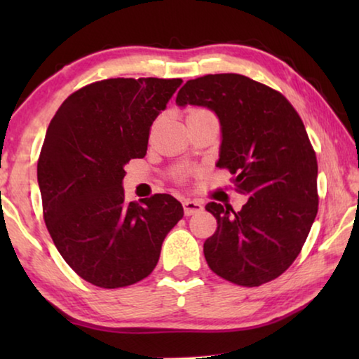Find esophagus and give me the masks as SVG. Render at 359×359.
<instances>
[{
  "instance_id": "34e87169",
  "label": "esophagus",
  "mask_w": 359,
  "mask_h": 359,
  "mask_svg": "<svg viewBox=\"0 0 359 359\" xmlns=\"http://www.w3.org/2000/svg\"><path fill=\"white\" fill-rule=\"evenodd\" d=\"M203 210V204L196 201V199H185L184 201V212L187 217L198 214V212Z\"/></svg>"
}]
</instances>
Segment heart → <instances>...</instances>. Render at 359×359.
Returning a JSON list of instances; mask_svg holds the SVG:
<instances>
[{"instance_id": "b5f03b06", "label": "heart", "mask_w": 359, "mask_h": 359, "mask_svg": "<svg viewBox=\"0 0 359 359\" xmlns=\"http://www.w3.org/2000/svg\"><path fill=\"white\" fill-rule=\"evenodd\" d=\"M201 112H209V111H205V109H191V111L188 112V115H191V114H201Z\"/></svg>"}]
</instances>
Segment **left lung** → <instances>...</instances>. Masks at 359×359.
I'll return each mask as SVG.
<instances>
[{"label":"left lung","mask_w":359,"mask_h":359,"mask_svg":"<svg viewBox=\"0 0 359 359\" xmlns=\"http://www.w3.org/2000/svg\"><path fill=\"white\" fill-rule=\"evenodd\" d=\"M179 106H205L222 125L217 166L248 194L239 212L209 203L217 231L204 242L212 271L241 287L282 276L301 253L318 212L315 150L291 102L241 74H208L179 90Z\"/></svg>","instance_id":"left-lung-1"}]
</instances>
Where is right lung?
<instances>
[{
	"label": "right lung",
	"mask_w": 359,
	"mask_h": 359,
	"mask_svg": "<svg viewBox=\"0 0 359 359\" xmlns=\"http://www.w3.org/2000/svg\"><path fill=\"white\" fill-rule=\"evenodd\" d=\"M182 79H106L69 95L48 125L38 160L42 214L72 271L100 288L151 274L163 241L184 217L171 194L126 203L121 180L147 151L150 126Z\"/></svg>",
	"instance_id": "add662e5"
}]
</instances>
